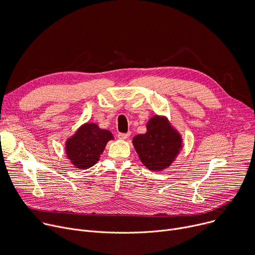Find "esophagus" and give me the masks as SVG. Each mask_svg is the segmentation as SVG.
I'll return each mask as SVG.
<instances>
[{
  "mask_svg": "<svg viewBox=\"0 0 255 255\" xmlns=\"http://www.w3.org/2000/svg\"><path fill=\"white\" fill-rule=\"evenodd\" d=\"M130 136V133H119L118 134V137L120 138V139H126V138H128Z\"/></svg>",
  "mask_w": 255,
  "mask_h": 255,
  "instance_id": "obj_1",
  "label": "esophagus"
}]
</instances>
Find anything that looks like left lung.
I'll return each instance as SVG.
<instances>
[{"label":"left lung","mask_w":255,"mask_h":255,"mask_svg":"<svg viewBox=\"0 0 255 255\" xmlns=\"http://www.w3.org/2000/svg\"><path fill=\"white\" fill-rule=\"evenodd\" d=\"M144 134L133 138V145L142 164L151 171L168 168L181 148V136L166 118L154 116Z\"/></svg>","instance_id":"obj_1"}]
</instances>
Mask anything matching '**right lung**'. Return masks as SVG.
Instances as JSON below:
<instances>
[{
	"label": "right lung",
	"mask_w": 255,
	"mask_h": 255,
	"mask_svg": "<svg viewBox=\"0 0 255 255\" xmlns=\"http://www.w3.org/2000/svg\"><path fill=\"white\" fill-rule=\"evenodd\" d=\"M111 139L113 135L109 130L101 129L97 124H84L67 140V156L77 169H88L97 164Z\"/></svg>",
	"instance_id": "right-lung-1"
}]
</instances>
